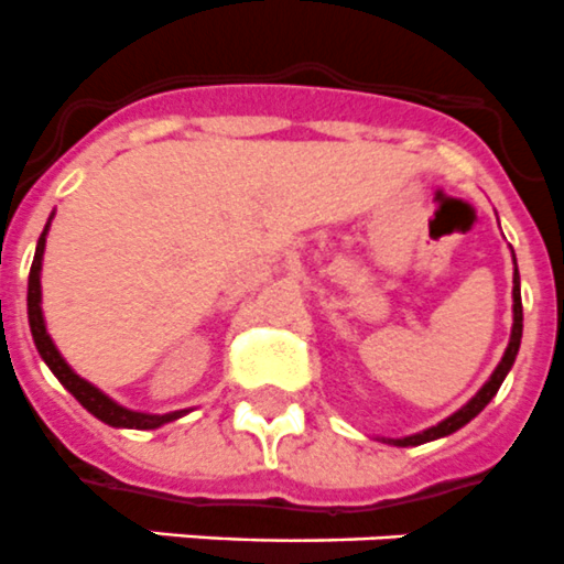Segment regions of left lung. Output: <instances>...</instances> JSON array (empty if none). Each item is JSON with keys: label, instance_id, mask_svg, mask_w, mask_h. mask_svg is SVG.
Listing matches in <instances>:
<instances>
[{"label": "left lung", "instance_id": "left-lung-1", "mask_svg": "<svg viewBox=\"0 0 564 564\" xmlns=\"http://www.w3.org/2000/svg\"><path fill=\"white\" fill-rule=\"evenodd\" d=\"M519 346H522V291H519V271H516L513 276V334H510V346H507L505 357H501L499 369L492 371V377L484 383L481 392L476 394V398L469 400L467 406L458 409L455 415H449L446 421H441L438 426H432V430L421 432V435H409V438H398L392 441L394 446H417V444H426V441H435V438H444V435H449V432L460 430L464 423H469L473 417L481 412L487 403H490L492 398H496V392H499L501 380L507 377V371H510V366H513L516 355H519Z\"/></svg>", "mask_w": 564, "mask_h": 564}]
</instances>
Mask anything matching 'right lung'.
I'll return each instance as SVG.
<instances>
[{
	"instance_id": "obj_1",
	"label": "right lung",
	"mask_w": 564,
	"mask_h": 564,
	"mask_svg": "<svg viewBox=\"0 0 564 564\" xmlns=\"http://www.w3.org/2000/svg\"><path fill=\"white\" fill-rule=\"evenodd\" d=\"M45 232H48V225L42 230L40 241H36V253L34 264H31V276H28V323H31V334H34L36 351L42 355V360L48 362V369L57 375L59 383L80 400L83 406L91 412L95 417H100L109 426H126V430H155L161 423H170L175 417H181V412H172V415H143V412H132V409L118 406L115 400L106 398L100 389H95L91 383H86L83 377L74 375L68 369V362L59 357V351L51 343L48 332H45V323H42V308H40V268H42V250H45Z\"/></svg>"
}]
</instances>
